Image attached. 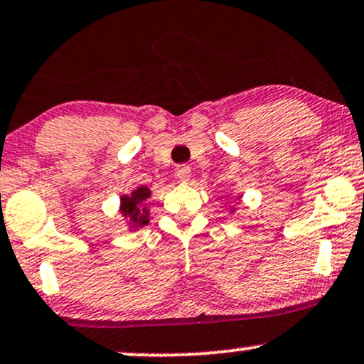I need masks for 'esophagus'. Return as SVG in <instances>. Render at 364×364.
<instances>
[{
	"mask_svg": "<svg viewBox=\"0 0 364 364\" xmlns=\"http://www.w3.org/2000/svg\"><path fill=\"white\" fill-rule=\"evenodd\" d=\"M176 178L181 183H186L188 179L191 178V169L188 168V166H178V168H176Z\"/></svg>",
	"mask_w": 364,
	"mask_h": 364,
	"instance_id": "esophagus-1",
	"label": "esophagus"
}]
</instances>
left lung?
Listing matches in <instances>:
<instances>
[{
	"instance_id": "1",
	"label": "left lung",
	"mask_w": 364,
	"mask_h": 364,
	"mask_svg": "<svg viewBox=\"0 0 364 364\" xmlns=\"http://www.w3.org/2000/svg\"><path fill=\"white\" fill-rule=\"evenodd\" d=\"M230 212H235V208H232V210H230Z\"/></svg>"
}]
</instances>
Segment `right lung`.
I'll return each instance as SVG.
<instances>
[{"label":"right lung","instance_id":"right-lung-1","mask_svg":"<svg viewBox=\"0 0 364 364\" xmlns=\"http://www.w3.org/2000/svg\"><path fill=\"white\" fill-rule=\"evenodd\" d=\"M151 196V188L140 185L129 195H120V207L118 212L124 217L125 225L129 230H139L149 224L151 212L146 205V200Z\"/></svg>","mask_w":364,"mask_h":364}]
</instances>
